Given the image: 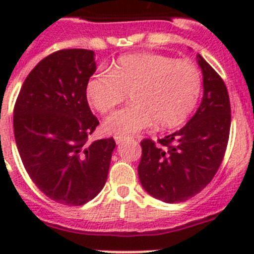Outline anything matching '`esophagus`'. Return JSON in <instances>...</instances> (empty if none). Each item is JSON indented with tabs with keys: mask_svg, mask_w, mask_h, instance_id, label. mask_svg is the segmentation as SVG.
Instances as JSON below:
<instances>
[{
	"mask_svg": "<svg viewBox=\"0 0 254 254\" xmlns=\"http://www.w3.org/2000/svg\"><path fill=\"white\" fill-rule=\"evenodd\" d=\"M128 138H129L128 136H121V134H116V136H114V140H116L117 143L123 142V141L128 140Z\"/></svg>",
	"mask_w": 254,
	"mask_h": 254,
	"instance_id": "esophagus-1",
	"label": "esophagus"
}]
</instances>
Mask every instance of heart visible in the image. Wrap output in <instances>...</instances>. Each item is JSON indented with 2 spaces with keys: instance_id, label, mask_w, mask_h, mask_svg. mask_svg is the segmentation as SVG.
I'll return each mask as SVG.
<instances>
[{
  "instance_id": "b5f03b06",
  "label": "heart",
  "mask_w": 254,
  "mask_h": 254,
  "mask_svg": "<svg viewBox=\"0 0 254 254\" xmlns=\"http://www.w3.org/2000/svg\"><path fill=\"white\" fill-rule=\"evenodd\" d=\"M202 91V73L187 60L158 53L121 56L107 71L89 77L85 94L102 114L112 112L128 93L131 104L108 117L104 128L129 134L156 123L160 128L182 125L193 112Z\"/></svg>"
}]
</instances>
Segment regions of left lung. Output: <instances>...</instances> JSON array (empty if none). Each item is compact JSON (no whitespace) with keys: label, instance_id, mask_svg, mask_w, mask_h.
<instances>
[{"label":"left lung","instance_id":"obj_1","mask_svg":"<svg viewBox=\"0 0 254 254\" xmlns=\"http://www.w3.org/2000/svg\"><path fill=\"white\" fill-rule=\"evenodd\" d=\"M203 73V98L187 125L174 133L141 141V185L155 198L178 203L199 193L223 161L230 133V100L219 73L197 56Z\"/></svg>","mask_w":254,"mask_h":254}]
</instances>
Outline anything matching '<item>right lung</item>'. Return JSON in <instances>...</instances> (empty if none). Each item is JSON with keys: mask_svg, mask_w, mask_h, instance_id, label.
<instances>
[{"mask_svg": "<svg viewBox=\"0 0 254 254\" xmlns=\"http://www.w3.org/2000/svg\"><path fill=\"white\" fill-rule=\"evenodd\" d=\"M95 53L61 49L31 69L13 108V133L31 181L58 203L81 206L104 187L113 137L89 142L99 121L85 87Z\"/></svg>", "mask_w": 254, "mask_h": 254, "instance_id": "obj_1", "label": "right lung"}]
</instances>
